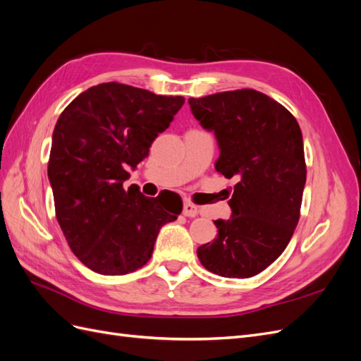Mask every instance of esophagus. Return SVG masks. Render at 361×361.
<instances>
[{
  "label": "esophagus",
  "mask_w": 361,
  "mask_h": 361,
  "mask_svg": "<svg viewBox=\"0 0 361 361\" xmlns=\"http://www.w3.org/2000/svg\"><path fill=\"white\" fill-rule=\"evenodd\" d=\"M182 214L185 216H197L199 215V207L192 203H183V211Z\"/></svg>",
  "instance_id": "obj_1"
}]
</instances>
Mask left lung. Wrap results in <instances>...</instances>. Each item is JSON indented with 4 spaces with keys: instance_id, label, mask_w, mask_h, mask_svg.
Returning <instances> with one entry per match:
<instances>
[{
    "instance_id": "left-lung-1",
    "label": "left lung",
    "mask_w": 361,
    "mask_h": 361,
    "mask_svg": "<svg viewBox=\"0 0 361 361\" xmlns=\"http://www.w3.org/2000/svg\"><path fill=\"white\" fill-rule=\"evenodd\" d=\"M188 104L216 138V171L238 179L231 218L214 221L216 239L199 247L197 256L214 274L253 277L285 251L300 220L305 185L300 125L281 104L251 89L190 97Z\"/></svg>"
}]
</instances>
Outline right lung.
I'll list each match as a JSON object with an SVG mask.
<instances>
[{"label": "right lung", "instance_id": "right-lung-1", "mask_svg": "<svg viewBox=\"0 0 361 361\" xmlns=\"http://www.w3.org/2000/svg\"><path fill=\"white\" fill-rule=\"evenodd\" d=\"M182 96L125 84L90 87L54 128L48 178L64 238L97 274L123 276L147 264L159 228L180 214L123 182L180 110Z\"/></svg>", "mask_w": 361, "mask_h": 361}]
</instances>
